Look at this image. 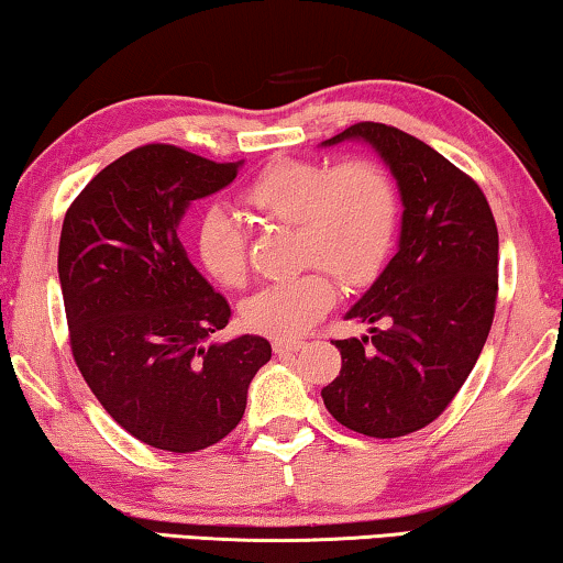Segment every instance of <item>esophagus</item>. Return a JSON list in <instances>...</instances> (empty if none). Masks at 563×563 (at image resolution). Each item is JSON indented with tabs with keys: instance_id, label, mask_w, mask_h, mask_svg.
Segmentation results:
<instances>
[{
	"instance_id": "1",
	"label": "esophagus",
	"mask_w": 563,
	"mask_h": 563,
	"mask_svg": "<svg viewBox=\"0 0 563 563\" xmlns=\"http://www.w3.org/2000/svg\"><path fill=\"white\" fill-rule=\"evenodd\" d=\"M272 349L276 356H287V353H295L299 349H305V341H274Z\"/></svg>"
}]
</instances>
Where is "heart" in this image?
Masks as SVG:
<instances>
[{
  "label": "heart",
  "mask_w": 563,
  "mask_h": 563,
  "mask_svg": "<svg viewBox=\"0 0 563 563\" xmlns=\"http://www.w3.org/2000/svg\"><path fill=\"white\" fill-rule=\"evenodd\" d=\"M241 197L264 220L295 225L299 264H318L266 284L241 305L243 325L276 341L305 335L335 305L338 289L329 271L345 287H364L379 274L397 235V187L387 168L372 158L338 166L279 158L261 168ZM195 251L222 287H241L249 276V238L225 207H207L197 220Z\"/></svg>",
  "instance_id": "1"
}]
</instances>
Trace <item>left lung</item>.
Segmentation results:
<instances>
[{"mask_svg": "<svg viewBox=\"0 0 563 563\" xmlns=\"http://www.w3.org/2000/svg\"><path fill=\"white\" fill-rule=\"evenodd\" d=\"M372 143L402 195L399 249L345 320L382 322L372 335L335 341L343 366L322 402L368 438L426 428L459 395L487 343L497 307V222L487 197L405 130L356 122L325 141Z\"/></svg>", "mask_w": 563, "mask_h": 563, "instance_id": "obj_1", "label": "left lung"}]
</instances>
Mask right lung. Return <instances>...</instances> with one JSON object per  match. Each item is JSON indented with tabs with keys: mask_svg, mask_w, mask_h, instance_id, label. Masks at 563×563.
I'll use <instances>...</instances> for the list:
<instances>
[{
	"mask_svg": "<svg viewBox=\"0 0 563 563\" xmlns=\"http://www.w3.org/2000/svg\"><path fill=\"white\" fill-rule=\"evenodd\" d=\"M238 166L168 143L141 145L81 189L60 228L58 279L76 366L110 418L161 451L222 441L272 358L261 335L207 343L228 325L230 305L176 233L191 199L228 187Z\"/></svg>",
	"mask_w": 563,
	"mask_h": 563,
	"instance_id": "obj_1",
	"label": "right lung"
}]
</instances>
